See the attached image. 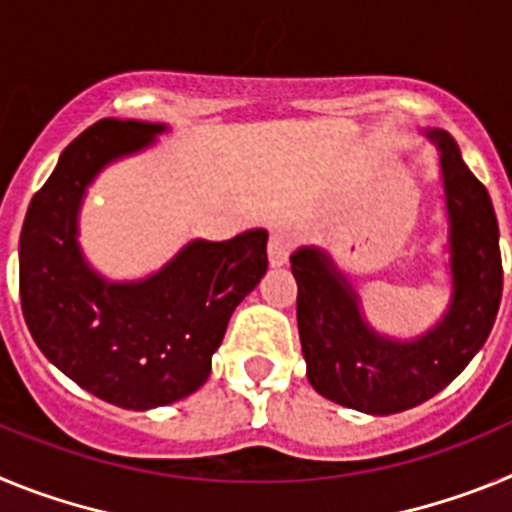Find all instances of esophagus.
<instances>
[{
	"mask_svg": "<svg viewBox=\"0 0 512 512\" xmlns=\"http://www.w3.org/2000/svg\"><path fill=\"white\" fill-rule=\"evenodd\" d=\"M295 248V235L287 228H274L269 238V261L271 266H284L289 261V253Z\"/></svg>",
	"mask_w": 512,
	"mask_h": 512,
	"instance_id": "1",
	"label": "esophagus"
}]
</instances>
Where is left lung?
Here are the masks:
<instances>
[{"label": "left lung", "instance_id": "8db88e82", "mask_svg": "<svg viewBox=\"0 0 512 512\" xmlns=\"http://www.w3.org/2000/svg\"><path fill=\"white\" fill-rule=\"evenodd\" d=\"M438 151L449 217L451 295L436 325L415 338L384 336L366 320L359 292L315 246L297 248V328L312 390L366 415H392L454 382L485 346L503 297L500 230L492 200L441 128L420 130Z\"/></svg>", "mask_w": 512, "mask_h": 512}]
</instances>
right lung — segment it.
I'll return each instance as SVG.
<instances>
[{
    "label": "right lung",
    "mask_w": 512,
    "mask_h": 512,
    "mask_svg": "<svg viewBox=\"0 0 512 512\" xmlns=\"http://www.w3.org/2000/svg\"><path fill=\"white\" fill-rule=\"evenodd\" d=\"M161 122L99 120L58 158L20 233L22 315L45 359L99 400L151 410L207 382L233 310L266 274L264 228L189 241L143 279L112 282L87 261L79 212L99 171L146 151Z\"/></svg>",
    "instance_id": "right-lung-1"
}]
</instances>
